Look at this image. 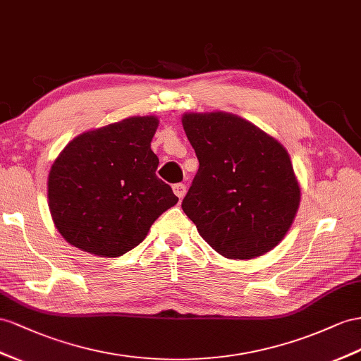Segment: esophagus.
I'll return each mask as SVG.
<instances>
[{
    "label": "esophagus",
    "mask_w": 361,
    "mask_h": 361,
    "mask_svg": "<svg viewBox=\"0 0 361 361\" xmlns=\"http://www.w3.org/2000/svg\"><path fill=\"white\" fill-rule=\"evenodd\" d=\"M172 189H173V193H175V195H177L180 200H181L184 195H186V192H188L186 184H183V183H177V184H173Z\"/></svg>",
    "instance_id": "esophagus-1"
}]
</instances>
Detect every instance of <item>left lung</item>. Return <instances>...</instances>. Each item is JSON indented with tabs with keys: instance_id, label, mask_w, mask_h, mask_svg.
<instances>
[{
	"instance_id": "1",
	"label": "left lung",
	"mask_w": 361,
	"mask_h": 361,
	"mask_svg": "<svg viewBox=\"0 0 361 361\" xmlns=\"http://www.w3.org/2000/svg\"><path fill=\"white\" fill-rule=\"evenodd\" d=\"M198 172L181 207L202 239L230 259H252L279 244L300 189L290 157L273 137L227 114H184Z\"/></svg>"
}]
</instances>
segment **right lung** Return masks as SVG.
<instances>
[{
  "instance_id": "obj_1",
  "label": "right lung",
  "mask_w": 361,
  "mask_h": 361,
  "mask_svg": "<svg viewBox=\"0 0 361 361\" xmlns=\"http://www.w3.org/2000/svg\"><path fill=\"white\" fill-rule=\"evenodd\" d=\"M155 117H131L76 137L49 173L53 223L80 250L117 257L133 250L164 210L177 204L155 175Z\"/></svg>"
}]
</instances>
